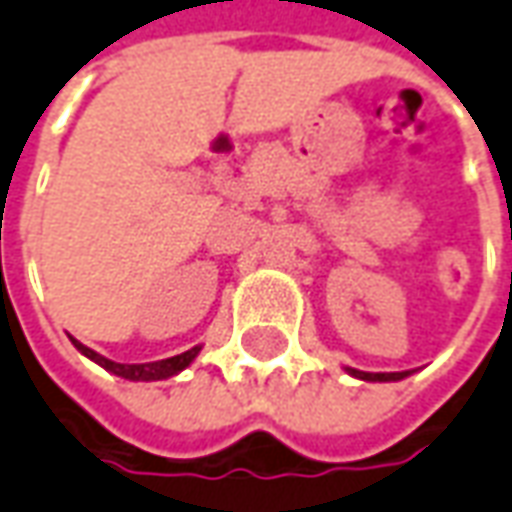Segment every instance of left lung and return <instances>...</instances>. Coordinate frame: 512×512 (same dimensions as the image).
I'll return each instance as SVG.
<instances>
[{
    "label": "left lung",
    "instance_id": "obj_1",
    "mask_svg": "<svg viewBox=\"0 0 512 512\" xmlns=\"http://www.w3.org/2000/svg\"><path fill=\"white\" fill-rule=\"evenodd\" d=\"M347 373L356 375L361 381H401L409 373H361V370H353V367H347Z\"/></svg>",
    "mask_w": 512,
    "mask_h": 512
}]
</instances>
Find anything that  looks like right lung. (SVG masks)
Here are the masks:
<instances>
[{
  "mask_svg": "<svg viewBox=\"0 0 512 512\" xmlns=\"http://www.w3.org/2000/svg\"><path fill=\"white\" fill-rule=\"evenodd\" d=\"M69 339H72V336H69ZM72 344L81 350L83 356L92 358L95 364H100L103 370L120 375V378H128V381H162V378H170V375L182 373L184 367H190V364H193V358H196L198 350H201V347H193V350H187V353H182V356L162 358V361H148V364H117V361H111V358L100 356V353H95V350H89V347L78 342V339H72Z\"/></svg>",
  "mask_w": 512,
  "mask_h": 512,
  "instance_id": "right-lung-1",
  "label": "right lung"
}]
</instances>
